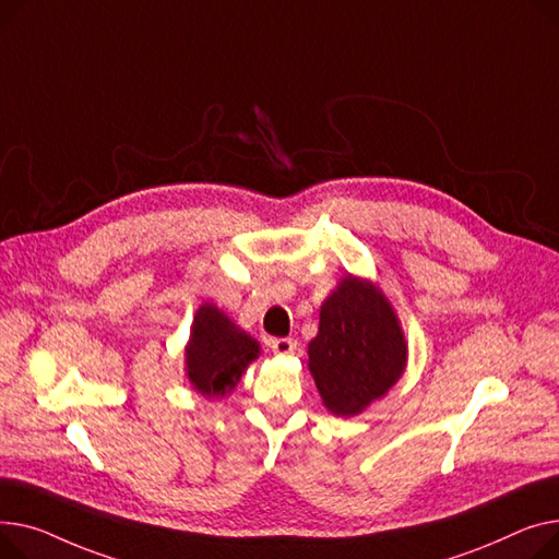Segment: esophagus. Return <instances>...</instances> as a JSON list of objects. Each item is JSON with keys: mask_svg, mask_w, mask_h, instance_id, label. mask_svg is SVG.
I'll return each instance as SVG.
<instances>
[{"mask_svg": "<svg viewBox=\"0 0 559 559\" xmlns=\"http://www.w3.org/2000/svg\"><path fill=\"white\" fill-rule=\"evenodd\" d=\"M271 349H273L275 354L286 356V354H293L295 349H298V343H295L293 338H273V341H271Z\"/></svg>", "mask_w": 559, "mask_h": 559, "instance_id": "1", "label": "esophagus"}]
</instances>
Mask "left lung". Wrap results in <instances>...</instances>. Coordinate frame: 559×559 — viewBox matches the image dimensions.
<instances>
[{"mask_svg": "<svg viewBox=\"0 0 559 559\" xmlns=\"http://www.w3.org/2000/svg\"><path fill=\"white\" fill-rule=\"evenodd\" d=\"M408 345L395 309L368 280L347 275L320 307L309 370L326 411L364 413L400 381Z\"/></svg>", "mask_w": 559, "mask_h": 559, "instance_id": "1", "label": "left lung"}]
</instances>
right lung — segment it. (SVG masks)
<instances>
[{"mask_svg":"<svg viewBox=\"0 0 559 559\" xmlns=\"http://www.w3.org/2000/svg\"><path fill=\"white\" fill-rule=\"evenodd\" d=\"M257 356L259 343L239 330L218 307L205 302L195 311L185 366L189 383L203 397L221 400L233 392Z\"/></svg>","mask_w":559,"mask_h":559,"instance_id":"1","label":"right lung"}]
</instances>
